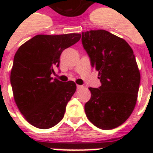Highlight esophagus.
Here are the masks:
<instances>
[{
  "label": "esophagus",
  "instance_id": "34e87169",
  "mask_svg": "<svg viewBox=\"0 0 153 153\" xmlns=\"http://www.w3.org/2000/svg\"><path fill=\"white\" fill-rule=\"evenodd\" d=\"M83 85H77V88L78 89H80V88H83Z\"/></svg>",
  "mask_w": 153,
  "mask_h": 153
}]
</instances>
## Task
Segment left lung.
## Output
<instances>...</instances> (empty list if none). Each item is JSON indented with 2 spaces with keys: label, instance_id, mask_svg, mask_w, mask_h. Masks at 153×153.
<instances>
[{
  "label": "left lung",
  "instance_id": "obj_1",
  "mask_svg": "<svg viewBox=\"0 0 153 153\" xmlns=\"http://www.w3.org/2000/svg\"><path fill=\"white\" fill-rule=\"evenodd\" d=\"M82 44L102 83L89 88L85 113L97 128L112 129L129 117L137 102L140 73L134 51L126 41L102 29L82 33Z\"/></svg>",
  "mask_w": 153,
  "mask_h": 153
}]
</instances>
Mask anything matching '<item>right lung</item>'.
I'll use <instances>...</instances> for the list:
<instances>
[{
	"instance_id": "1",
	"label": "right lung",
	"mask_w": 153,
	"mask_h": 153,
	"mask_svg": "<svg viewBox=\"0 0 153 153\" xmlns=\"http://www.w3.org/2000/svg\"><path fill=\"white\" fill-rule=\"evenodd\" d=\"M80 38L79 33L37 35L15 53L10 73L14 98L27 121L37 128H51L63 119L76 84L51 75L59 67L62 51Z\"/></svg>"
}]
</instances>
